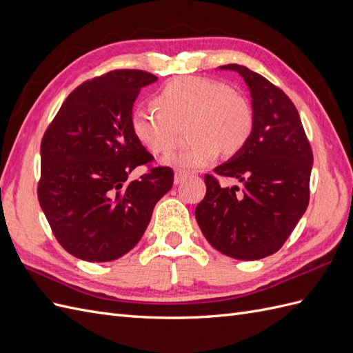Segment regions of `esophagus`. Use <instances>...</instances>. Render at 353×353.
<instances>
[{
  "mask_svg": "<svg viewBox=\"0 0 353 353\" xmlns=\"http://www.w3.org/2000/svg\"><path fill=\"white\" fill-rule=\"evenodd\" d=\"M188 176H190V172H187V170L176 169V170H175V184L183 183V181L187 179Z\"/></svg>",
  "mask_w": 353,
  "mask_h": 353,
  "instance_id": "34e87169",
  "label": "esophagus"
}]
</instances>
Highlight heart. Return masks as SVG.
I'll return each mask as SVG.
<instances>
[{"label": "heart", "instance_id": "1", "mask_svg": "<svg viewBox=\"0 0 353 353\" xmlns=\"http://www.w3.org/2000/svg\"><path fill=\"white\" fill-rule=\"evenodd\" d=\"M156 108H137L131 130L137 141L153 154L172 150L179 128L187 125L190 143L163 159V163L196 169L212 163L221 150L239 153L253 132L249 100L225 83L185 77L168 82L153 100Z\"/></svg>", "mask_w": 353, "mask_h": 353}]
</instances>
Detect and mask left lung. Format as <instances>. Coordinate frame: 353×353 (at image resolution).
I'll use <instances>...</instances> for the list:
<instances>
[{"mask_svg":"<svg viewBox=\"0 0 353 353\" xmlns=\"http://www.w3.org/2000/svg\"><path fill=\"white\" fill-rule=\"evenodd\" d=\"M219 69L240 73L248 83L254 125L248 144L213 169L241 185L222 187L206 174V196L196 208V219L216 250L256 261L279 252L303 216L314 154L301 116L283 90L245 66Z\"/></svg>","mask_w":353,"mask_h":353,"instance_id":"8db88e82","label":"left lung"}]
</instances>
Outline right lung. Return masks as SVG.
<instances>
[{"instance_id": "add662e5", "label": "right lung", "mask_w": 353, "mask_h": 353, "mask_svg": "<svg viewBox=\"0 0 353 353\" xmlns=\"http://www.w3.org/2000/svg\"><path fill=\"white\" fill-rule=\"evenodd\" d=\"M154 81L137 69L85 81L42 137L38 200L54 237L74 258L110 262L130 252L172 188L174 170L152 166L154 157L131 130L134 101ZM143 164L146 172L128 181Z\"/></svg>"}]
</instances>
